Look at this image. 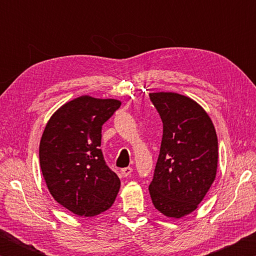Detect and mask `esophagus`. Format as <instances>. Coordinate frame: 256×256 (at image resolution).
Returning <instances> with one entry per match:
<instances>
[{"label": "esophagus", "instance_id": "34e87169", "mask_svg": "<svg viewBox=\"0 0 256 256\" xmlns=\"http://www.w3.org/2000/svg\"><path fill=\"white\" fill-rule=\"evenodd\" d=\"M132 172H133V170L131 167H125V168H122V170H120V172H122V175L125 176V177L131 175Z\"/></svg>", "mask_w": 256, "mask_h": 256}]
</instances>
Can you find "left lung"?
Wrapping results in <instances>:
<instances>
[{"mask_svg": "<svg viewBox=\"0 0 256 256\" xmlns=\"http://www.w3.org/2000/svg\"><path fill=\"white\" fill-rule=\"evenodd\" d=\"M164 133L154 180L149 185L156 209L180 219L196 210L214 182L218 138L202 106L176 92H150Z\"/></svg>", "mask_w": 256, "mask_h": 256, "instance_id": "1", "label": "left lung"}]
</instances>
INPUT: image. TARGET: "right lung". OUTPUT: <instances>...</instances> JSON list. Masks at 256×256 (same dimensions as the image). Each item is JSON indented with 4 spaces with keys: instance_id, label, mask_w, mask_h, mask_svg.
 I'll return each mask as SVG.
<instances>
[{
    "instance_id": "right-lung-1",
    "label": "right lung",
    "mask_w": 256,
    "mask_h": 256,
    "mask_svg": "<svg viewBox=\"0 0 256 256\" xmlns=\"http://www.w3.org/2000/svg\"><path fill=\"white\" fill-rule=\"evenodd\" d=\"M118 99L88 94L72 99L47 122L40 144L45 183L56 202L76 216L110 209L120 180L102 157V126L118 110Z\"/></svg>"
}]
</instances>
